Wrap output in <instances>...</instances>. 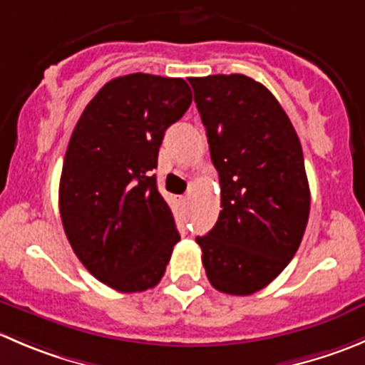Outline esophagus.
Listing matches in <instances>:
<instances>
[{"instance_id": "obj_1", "label": "esophagus", "mask_w": 365, "mask_h": 365, "mask_svg": "<svg viewBox=\"0 0 365 365\" xmlns=\"http://www.w3.org/2000/svg\"><path fill=\"white\" fill-rule=\"evenodd\" d=\"M178 203L182 205V207H185V205L189 203V197H187V196H178Z\"/></svg>"}]
</instances>
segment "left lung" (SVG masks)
Instances as JSON below:
<instances>
[{
    "label": "left lung",
    "instance_id": "left-lung-1",
    "mask_svg": "<svg viewBox=\"0 0 365 365\" xmlns=\"http://www.w3.org/2000/svg\"><path fill=\"white\" fill-rule=\"evenodd\" d=\"M219 173L221 208L196 237L212 287L250 296L298 251L310 212L303 150L277 98L244 74L189 78Z\"/></svg>",
    "mask_w": 365,
    "mask_h": 365
}]
</instances>
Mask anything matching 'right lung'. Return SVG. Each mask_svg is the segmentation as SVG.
<instances>
[{"mask_svg":"<svg viewBox=\"0 0 365 365\" xmlns=\"http://www.w3.org/2000/svg\"><path fill=\"white\" fill-rule=\"evenodd\" d=\"M190 101L182 78L126 74L100 88L71 135L58 189L63 230L87 271L119 292L155 287L180 240L151 171Z\"/></svg>","mask_w":365,"mask_h":365,"instance_id":"obj_1","label":"right lung"}]
</instances>
